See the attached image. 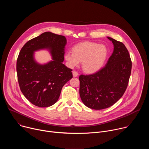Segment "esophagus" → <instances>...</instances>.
<instances>
[{
    "instance_id": "34e87169",
    "label": "esophagus",
    "mask_w": 149,
    "mask_h": 149,
    "mask_svg": "<svg viewBox=\"0 0 149 149\" xmlns=\"http://www.w3.org/2000/svg\"><path fill=\"white\" fill-rule=\"evenodd\" d=\"M72 75H73L74 77H77L78 75V73L77 72H76V71H73L72 72Z\"/></svg>"
}]
</instances>
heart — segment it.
<instances>
[{"label": "heart", "instance_id": "1", "mask_svg": "<svg viewBox=\"0 0 149 149\" xmlns=\"http://www.w3.org/2000/svg\"><path fill=\"white\" fill-rule=\"evenodd\" d=\"M108 54L104 45L93 42H84L75 45L72 52H67L64 59L70 68L77 67L81 61L83 70L87 73L98 71L104 64Z\"/></svg>", "mask_w": 149, "mask_h": 149}]
</instances>
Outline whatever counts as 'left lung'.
<instances>
[{
  "mask_svg": "<svg viewBox=\"0 0 149 149\" xmlns=\"http://www.w3.org/2000/svg\"><path fill=\"white\" fill-rule=\"evenodd\" d=\"M107 38L113 42L114 50L105 67L95 74L79 77L81 99L85 105L94 110L114 104L124 94L131 74L128 50L122 42Z\"/></svg>",
  "mask_w": 149,
  "mask_h": 149,
  "instance_id": "1",
  "label": "left lung"
}]
</instances>
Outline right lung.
<instances>
[{"label":"right lung","instance_id":"right-lung-1","mask_svg":"<svg viewBox=\"0 0 149 149\" xmlns=\"http://www.w3.org/2000/svg\"><path fill=\"white\" fill-rule=\"evenodd\" d=\"M67 39L64 36L46 32L24 45L19 54L16 71L21 91L33 105L48 107L58 100L62 88L72 78V70L62 63ZM47 50L52 60L40 64L34 52Z\"/></svg>","mask_w":149,"mask_h":149}]
</instances>
